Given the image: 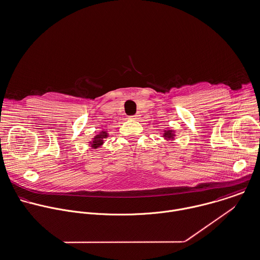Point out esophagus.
Returning a JSON list of instances; mask_svg holds the SVG:
<instances>
[{
	"mask_svg": "<svg viewBox=\"0 0 260 260\" xmlns=\"http://www.w3.org/2000/svg\"><path fill=\"white\" fill-rule=\"evenodd\" d=\"M137 116H138V115H132L131 118H137Z\"/></svg>",
	"mask_w": 260,
	"mask_h": 260,
	"instance_id": "34e87169",
	"label": "esophagus"
}]
</instances>
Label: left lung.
Listing matches in <instances>:
<instances>
[{"mask_svg": "<svg viewBox=\"0 0 260 260\" xmlns=\"http://www.w3.org/2000/svg\"><path fill=\"white\" fill-rule=\"evenodd\" d=\"M164 137H165L166 139H172V138L174 137V135H173V133H172L171 131H168V132H165Z\"/></svg>", "mask_w": 260, "mask_h": 260, "instance_id": "left-lung-1", "label": "left lung"}]
</instances>
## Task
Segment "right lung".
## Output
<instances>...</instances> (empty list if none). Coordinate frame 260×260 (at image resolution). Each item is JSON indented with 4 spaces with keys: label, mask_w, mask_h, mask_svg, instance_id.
<instances>
[{
    "label": "right lung",
    "mask_w": 260,
    "mask_h": 260,
    "mask_svg": "<svg viewBox=\"0 0 260 260\" xmlns=\"http://www.w3.org/2000/svg\"><path fill=\"white\" fill-rule=\"evenodd\" d=\"M105 138H107V134L106 132H102L100 135H96L94 138H93V141L90 143L92 148L96 149L99 147H101L103 144H104V140Z\"/></svg>",
    "instance_id": "obj_1"
}]
</instances>
